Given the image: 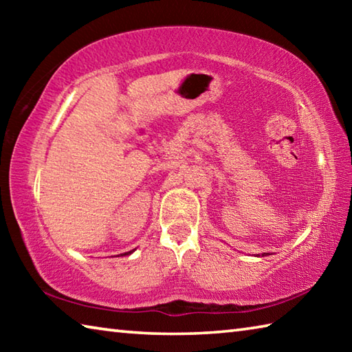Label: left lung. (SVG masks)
Wrapping results in <instances>:
<instances>
[{"label":"left lung","instance_id":"left-lung-1","mask_svg":"<svg viewBox=\"0 0 352 352\" xmlns=\"http://www.w3.org/2000/svg\"><path fill=\"white\" fill-rule=\"evenodd\" d=\"M262 256H265V253H264V254H262Z\"/></svg>","mask_w":352,"mask_h":352}]
</instances>
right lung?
Listing matches in <instances>:
<instances>
[{
  "mask_svg": "<svg viewBox=\"0 0 352 352\" xmlns=\"http://www.w3.org/2000/svg\"><path fill=\"white\" fill-rule=\"evenodd\" d=\"M132 252H127V253H122V256H126V254H130Z\"/></svg>",
  "mask_w": 352,
  "mask_h": 352,
  "instance_id": "right-lung-1",
  "label": "right lung"
}]
</instances>
